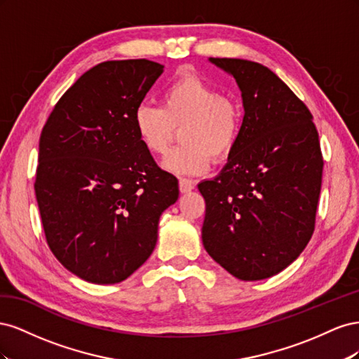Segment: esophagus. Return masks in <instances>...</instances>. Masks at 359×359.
Listing matches in <instances>:
<instances>
[{"instance_id": "esophagus-1", "label": "esophagus", "mask_w": 359, "mask_h": 359, "mask_svg": "<svg viewBox=\"0 0 359 359\" xmlns=\"http://www.w3.org/2000/svg\"><path fill=\"white\" fill-rule=\"evenodd\" d=\"M194 189V181L187 180V178H181L180 180V191L181 193H189Z\"/></svg>"}]
</instances>
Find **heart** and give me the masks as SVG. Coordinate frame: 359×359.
<instances>
[{
	"label": "heart",
	"instance_id": "1",
	"mask_svg": "<svg viewBox=\"0 0 359 359\" xmlns=\"http://www.w3.org/2000/svg\"><path fill=\"white\" fill-rule=\"evenodd\" d=\"M139 142L153 156H165L181 130L182 147L170 151L163 168L175 175H202L229 158L243 136L244 111L235 95L196 74H181L161 94V106L142 102L135 107Z\"/></svg>",
	"mask_w": 359,
	"mask_h": 359
}]
</instances>
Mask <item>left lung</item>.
Instances as JSON below:
<instances>
[{"instance_id":"left-lung-1","label":"left lung","mask_w":359,"mask_h":359,"mask_svg":"<svg viewBox=\"0 0 359 359\" xmlns=\"http://www.w3.org/2000/svg\"><path fill=\"white\" fill-rule=\"evenodd\" d=\"M241 90L244 128L219 177L199 184L202 241L227 273L245 281L278 274L314 232L323 157L309 107L259 62L210 58Z\"/></svg>"}]
</instances>
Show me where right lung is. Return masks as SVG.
Masks as SVG:
<instances>
[{"mask_svg": "<svg viewBox=\"0 0 359 359\" xmlns=\"http://www.w3.org/2000/svg\"><path fill=\"white\" fill-rule=\"evenodd\" d=\"M163 66L104 61L62 94L41 130L36 198L46 243L61 265L95 285L132 276L153 253L158 219L178 181L139 142L135 107Z\"/></svg>", "mask_w": 359, "mask_h": 359, "instance_id": "add662e5", "label": "right lung"}]
</instances>
